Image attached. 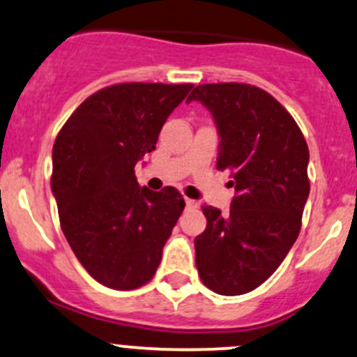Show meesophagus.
<instances>
[{"label": "esophagus", "mask_w": 357, "mask_h": 357, "mask_svg": "<svg viewBox=\"0 0 357 357\" xmlns=\"http://www.w3.org/2000/svg\"><path fill=\"white\" fill-rule=\"evenodd\" d=\"M185 206L187 209H195L197 208V202L192 201V199H185Z\"/></svg>", "instance_id": "1"}]
</instances>
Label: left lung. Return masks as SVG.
Segmentation results:
<instances>
[{
  "label": "left lung",
  "mask_w": 357,
  "mask_h": 357,
  "mask_svg": "<svg viewBox=\"0 0 357 357\" xmlns=\"http://www.w3.org/2000/svg\"><path fill=\"white\" fill-rule=\"evenodd\" d=\"M209 110L220 134L218 170L233 180L228 214L204 206L195 236L199 278L225 296L254 291L274 274L300 235L310 194L306 141L272 95L245 83L194 88L187 102Z\"/></svg>",
  "instance_id": "1"
}]
</instances>
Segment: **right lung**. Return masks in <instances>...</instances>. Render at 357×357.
<instances>
[{
  "label": "right lung",
  "mask_w": 357,
  "mask_h": 357,
  "mask_svg": "<svg viewBox=\"0 0 357 357\" xmlns=\"http://www.w3.org/2000/svg\"><path fill=\"white\" fill-rule=\"evenodd\" d=\"M194 85L119 83L88 97L52 148L61 228L88 274L128 291L151 281L185 202L175 187H139L134 167Z\"/></svg>",
  "instance_id": "right-lung-1"
}]
</instances>
